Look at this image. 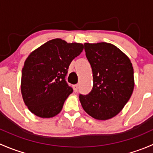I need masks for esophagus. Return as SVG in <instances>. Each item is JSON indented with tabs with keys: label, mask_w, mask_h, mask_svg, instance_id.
<instances>
[{
	"label": "esophagus",
	"mask_w": 153,
	"mask_h": 153,
	"mask_svg": "<svg viewBox=\"0 0 153 153\" xmlns=\"http://www.w3.org/2000/svg\"><path fill=\"white\" fill-rule=\"evenodd\" d=\"M78 84H75V85L73 86V90H74V92H76L77 91H78Z\"/></svg>",
	"instance_id": "esophagus-1"
}]
</instances>
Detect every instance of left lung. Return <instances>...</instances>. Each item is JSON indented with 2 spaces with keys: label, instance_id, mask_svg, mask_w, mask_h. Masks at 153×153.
<instances>
[{
  "label": "left lung",
  "instance_id": "1",
  "mask_svg": "<svg viewBox=\"0 0 153 153\" xmlns=\"http://www.w3.org/2000/svg\"><path fill=\"white\" fill-rule=\"evenodd\" d=\"M93 74L90 93L79 95L86 113L106 121L118 115L132 95L135 85L133 67L127 55L106 42L84 44Z\"/></svg>",
  "mask_w": 153,
  "mask_h": 153
}]
</instances>
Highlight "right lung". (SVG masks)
<instances>
[{
	"instance_id": "obj_1",
	"label": "right lung",
	"mask_w": 153,
	"mask_h": 153,
	"mask_svg": "<svg viewBox=\"0 0 153 153\" xmlns=\"http://www.w3.org/2000/svg\"><path fill=\"white\" fill-rule=\"evenodd\" d=\"M83 49L82 44L55 38L29 54L22 69L21 90L24 104L32 113L49 118L62 110L64 101L72 92L65 81L67 69Z\"/></svg>"
}]
</instances>
